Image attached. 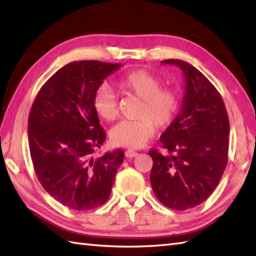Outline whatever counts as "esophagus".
<instances>
[{
	"label": "esophagus",
	"mask_w": 256,
	"mask_h": 256,
	"mask_svg": "<svg viewBox=\"0 0 256 256\" xmlns=\"http://www.w3.org/2000/svg\"><path fill=\"white\" fill-rule=\"evenodd\" d=\"M138 152L132 150H128L125 152V156L128 157V158H132V157H135V156H138Z\"/></svg>",
	"instance_id": "34e87169"
}]
</instances>
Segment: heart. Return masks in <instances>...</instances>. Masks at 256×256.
<instances>
[{
  "mask_svg": "<svg viewBox=\"0 0 256 256\" xmlns=\"http://www.w3.org/2000/svg\"><path fill=\"white\" fill-rule=\"evenodd\" d=\"M116 88L123 94L140 99L138 120L122 121L110 132V140L116 146L138 148L155 133V125L166 128L178 110V96L175 90L162 88V81L146 70H135L120 78ZM94 108L103 121L116 118L118 100L110 86H102L94 96Z\"/></svg>",
  "mask_w": 256,
  "mask_h": 256,
  "instance_id": "1",
  "label": "heart"
}]
</instances>
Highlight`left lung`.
<instances>
[{
  "mask_svg": "<svg viewBox=\"0 0 256 256\" xmlns=\"http://www.w3.org/2000/svg\"><path fill=\"white\" fill-rule=\"evenodd\" d=\"M184 78L182 106L160 135L166 154L150 150V184L160 202L174 210L202 204L218 186L228 162L229 116L220 94L192 64L167 59Z\"/></svg>",
  "mask_w": 256,
  "mask_h": 256,
  "instance_id": "left-lung-1",
  "label": "left lung"
}]
</instances>
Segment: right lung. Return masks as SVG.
Listing matches in <instances>:
<instances>
[{
  "mask_svg": "<svg viewBox=\"0 0 256 256\" xmlns=\"http://www.w3.org/2000/svg\"><path fill=\"white\" fill-rule=\"evenodd\" d=\"M121 64L70 62L38 92L28 118V145L38 180L64 206L84 211L108 199L124 152L92 154L106 140L94 108V96Z\"/></svg>",
  "mask_w": 256,
  "mask_h": 256,
  "instance_id": "right-lung-1",
  "label": "right lung"
}]
</instances>
